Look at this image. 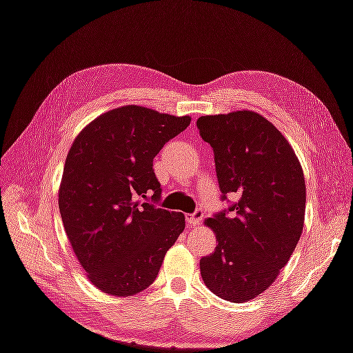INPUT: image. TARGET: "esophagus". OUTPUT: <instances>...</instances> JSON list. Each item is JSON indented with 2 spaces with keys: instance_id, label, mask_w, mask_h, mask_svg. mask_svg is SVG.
<instances>
[{
  "instance_id": "1",
  "label": "esophagus",
  "mask_w": 353,
  "mask_h": 353,
  "mask_svg": "<svg viewBox=\"0 0 353 353\" xmlns=\"http://www.w3.org/2000/svg\"><path fill=\"white\" fill-rule=\"evenodd\" d=\"M203 218H204L203 210L198 209L196 212H194V214L187 215V223L190 226H199L201 221H203Z\"/></svg>"
}]
</instances>
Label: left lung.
Here are the masks:
<instances>
[{
    "instance_id": "obj_1",
    "label": "left lung",
    "mask_w": 353,
    "mask_h": 353,
    "mask_svg": "<svg viewBox=\"0 0 353 353\" xmlns=\"http://www.w3.org/2000/svg\"><path fill=\"white\" fill-rule=\"evenodd\" d=\"M196 125L214 149L223 199L239 196L204 221L218 245L199 261L201 276L220 299L243 303L272 286L297 247L306 209L303 170L283 133L254 111L201 116Z\"/></svg>"
}]
</instances>
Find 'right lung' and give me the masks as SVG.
Masks as SVG:
<instances>
[{"mask_svg":"<svg viewBox=\"0 0 353 353\" xmlns=\"http://www.w3.org/2000/svg\"><path fill=\"white\" fill-rule=\"evenodd\" d=\"M190 121L125 105L89 122L72 143L59 212L78 262L102 292L130 297L149 288L185 228L183 214L149 198L161 196L154 157Z\"/></svg>","mask_w":353,"mask_h":353,"instance_id":"add662e5","label":"right lung"}]
</instances>
